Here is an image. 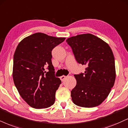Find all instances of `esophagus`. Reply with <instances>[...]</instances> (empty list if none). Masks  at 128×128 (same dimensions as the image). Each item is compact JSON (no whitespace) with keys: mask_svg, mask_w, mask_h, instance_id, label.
I'll list each match as a JSON object with an SVG mask.
<instances>
[{"mask_svg":"<svg viewBox=\"0 0 128 128\" xmlns=\"http://www.w3.org/2000/svg\"><path fill=\"white\" fill-rule=\"evenodd\" d=\"M66 78V76H64V75H63V76H62L60 77V80H61L62 81H64V80H65Z\"/></svg>","mask_w":128,"mask_h":128,"instance_id":"1","label":"esophagus"}]
</instances>
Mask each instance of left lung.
<instances>
[{
  "label": "left lung",
  "instance_id": "left-lung-1",
  "mask_svg": "<svg viewBox=\"0 0 128 128\" xmlns=\"http://www.w3.org/2000/svg\"><path fill=\"white\" fill-rule=\"evenodd\" d=\"M79 64L86 65L84 74L74 75L76 85L71 91L74 103L94 108L108 97L116 79L114 58L107 42L91 34L73 36L66 40Z\"/></svg>",
  "mask_w": 128,
  "mask_h": 128
}]
</instances>
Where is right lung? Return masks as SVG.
<instances>
[{"label": "right lung", "mask_w": 128, "mask_h": 128, "mask_svg": "<svg viewBox=\"0 0 128 128\" xmlns=\"http://www.w3.org/2000/svg\"><path fill=\"white\" fill-rule=\"evenodd\" d=\"M65 38L37 32L24 38L16 48L14 82L20 97L31 108H47L54 104L61 81L54 76L52 51Z\"/></svg>", "instance_id": "right-lung-1"}]
</instances>
